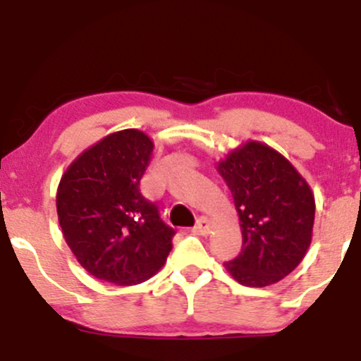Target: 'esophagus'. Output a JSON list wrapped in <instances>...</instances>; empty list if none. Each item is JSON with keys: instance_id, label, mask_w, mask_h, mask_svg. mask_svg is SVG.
Listing matches in <instances>:
<instances>
[{"instance_id": "esophagus-1", "label": "esophagus", "mask_w": 361, "mask_h": 361, "mask_svg": "<svg viewBox=\"0 0 361 361\" xmlns=\"http://www.w3.org/2000/svg\"><path fill=\"white\" fill-rule=\"evenodd\" d=\"M193 231L197 234H202V235H205V234H209L210 233V221L207 217H200L198 219L197 222H195V226H193Z\"/></svg>"}]
</instances>
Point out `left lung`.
<instances>
[{"instance_id": "left-lung-1", "label": "left lung", "mask_w": 361, "mask_h": 361, "mask_svg": "<svg viewBox=\"0 0 361 361\" xmlns=\"http://www.w3.org/2000/svg\"><path fill=\"white\" fill-rule=\"evenodd\" d=\"M233 193L243 250L224 263L244 287H268L297 268L312 241L316 202L292 163L250 140L217 164Z\"/></svg>"}]
</instances>
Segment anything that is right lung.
Here are the masks:
<instances>
[{
	"mask_svg": "<svg viewBox=\"0 0 361 361\" xmlns=\"http://www.w3.org/2000/svg\"><path fill=\"white\" fill-rule=\"evenodd\" d=\"M154 144L135 128L114 132L66 169L57 215L66 243L86 271L115 285L156 275L173 247L175 229L140 193Z\"/></svg>",
	"mask_w": 361,
	"mask_h": 361,
	"instance_id": "add662e5",
	"label": "right lung"
}]
</instances>
